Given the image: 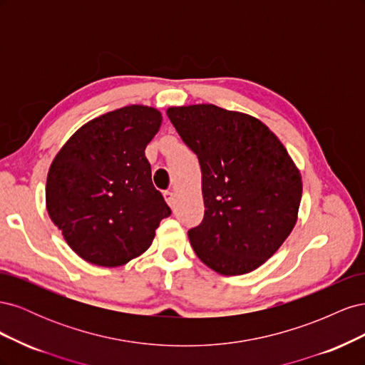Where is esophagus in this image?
<instances>
[{
	"mask_svg": "<svg viewBox=\"0 0 365 365\" xmlns=\"http://www.w3.org/2000/svg\"><path fill=\"white\" fill-rule=\"evenodd\" d=\"M164 200H165V202H168L170 207H173L175 205V193L173 192H164Z\"/></svg>",
	"mask_w": 365,
	"mask_h": 365,
	"instance_id": "1",
	"label": "esophagus"
}]
</instances>
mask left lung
I'll use <instances>...</instances> for the list:
<instances>
[{"instance_id":"8db88e82","label":"left lung","mask_w":365,"mask_h":365,"mask_svg":"<svg viewBox=\"0 0 365 365\" xmlns=\"http://www.w3.org/2000/svg\"><path fill=\"white\" fill-rule=\"evenodd\" d=\"M165 113L201 165L204 219L189 230L196 256L222 275L257 269L297 224L300 170L277 135L250 114L210 103Z\"/></svg>"}]
</instances>
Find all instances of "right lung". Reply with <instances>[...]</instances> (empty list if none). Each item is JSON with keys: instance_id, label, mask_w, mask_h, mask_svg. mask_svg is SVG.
Masks as SVG:
<instances>
[{"instance_id": "obj_1", "label": "right lung", "mask_w": 365, "mask_h": 365, "mask_svg": "<svg viewBox=\"0 0 365 365\" xmlns=\"http://www.w3.org/2000/svg\"><path fill=\"white\" fill-rule=\"evenodd\" d=\"M161 123L157 108H118L86 121L53 158L47 212L83 260L121 267L150 247L161 219L170 215L145 157Z\"/></svg>"}]
</instances>
